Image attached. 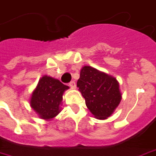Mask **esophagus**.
<instances>
[{
  "instance_id": "esophagus-1",
  "label": "esophagus",
  "mask_w": 156,
  "mask_h": 156,
  "mask_svg": "<svg viewBox=\"0 0 156 156\" xmlns=\"http://www.w3.org/2000/svg\"><path fill=\"white\" fill-rule=\"evenodd\" d=\"M68 85H69L71 88H73V89H74V88H76V83L74 82V81H71V82L68 83Z\"/></svg>"
}]
</instances>
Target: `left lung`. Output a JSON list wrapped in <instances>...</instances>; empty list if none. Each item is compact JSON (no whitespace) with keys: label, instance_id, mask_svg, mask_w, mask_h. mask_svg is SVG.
Wrapping results in <instances>:
<instances>
[{"label":"left lung","instance_id":"8db88e82","mask_svg":"<svg viewBox=\"0 0 156 156\" xmlns=\"http://www.w3.org/2000/svg\"><path fill=\"white\" fill-rule=\"evenodd\" d=\"M85 104L97 119H105L114 113L121 101L116 78L91 66H83L77 82Z\"/></svg>","mask_w":156,"mask_h":156}]
</instances>
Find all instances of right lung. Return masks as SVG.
<instances>
[{
    "mask_svg": "<svg viewBox=\"0 0 156 156\" xmlns=\"http://www.w3.org/2000/svg\"><path fill=\"white\" fill-rule=\"evenodd\" d=\"M69 87L63 84L58 79L43 76L40 78L30 99L31 108L44 119L55 117L60 112L62 96Z\"/></svg>",
    "mask_w": 156,
    "mask_h": 156,
    "instance_id": "1",
    "label": "right lung"
}]
</instances>
